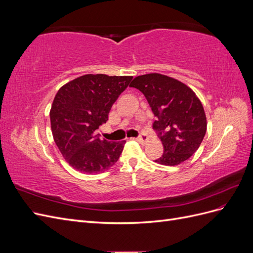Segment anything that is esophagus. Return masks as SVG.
Here are the masks:
<instances>
[{"instance_id": "obj_1", "label": "esophagus", "mask_w": 253, "mask_h": 253, "mask_svg": "<svg viewBox=\"0 0 253 253\" xmlns=\"http://www.w3.org/2000/svg\"><path fill=\"white\" fill-rule=\"evenodd\" d=\"M137 141H138L140 144H145L149 141V138H148L147 135H141L140 137L137 138Z\"/></svg>"}]
</instances>
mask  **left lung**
Listing matches in <instances>:
<instances>
[{
    "mask_svg": "<svg viewBox=\"0 0 253 253\" xmlns=\"http://www.w3.org/2000/svg\"><path fill=\"white\" fill-rule=\"evenodd\" d=\"M129 86L141 91L156 117L153 127L159 132L164 153L154 162L164 166L186 162L200 148L207 131L200 98L187 84L158 73L138 76Z\"/></svg>",
    "mask_w": 253,
    "mask_h": 253,
    "instance_id": "obj_1",
    "label": "left lung"
}]
</instances>
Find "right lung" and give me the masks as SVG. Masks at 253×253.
I'll return each instance as SVG.
<instances>
[{
    "label": "right lung",
    "mask_w": 253,
    "mask_h": 253,
    "mask_svg": "<svg viewBox=\"0 0 253 253\" xmlns=\"http://www.w3.org/2000/svg\"><path fill=\"white\" fill-rule=\"evenodd\" d=\"M132 76L87 74L61 86L50 109L53 140L67 164L84 174H98L117 163L126 140L111 142L95 135Z\"/></svg>",
    "instance_id": "obj_1"
}]
</instances>
